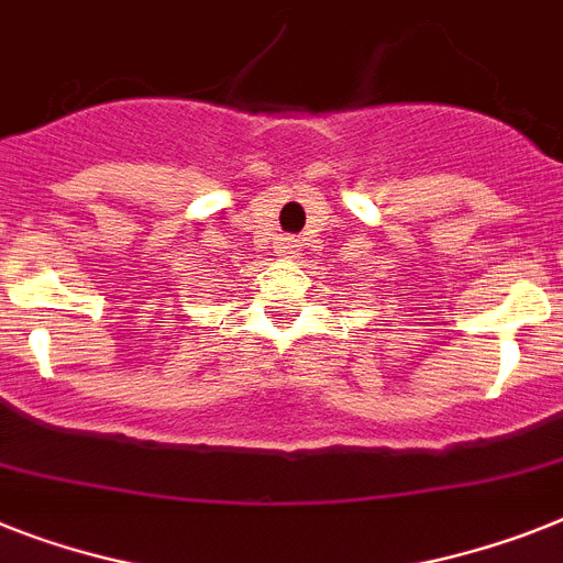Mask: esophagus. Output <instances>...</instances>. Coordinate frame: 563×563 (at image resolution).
<instances>
[{
	"instance_id": "obj_1",
	"label": "esophagus",
	"mask_w": 563,
	"mask_h": 563,
	"mask_svg": "<svg viewBox=\"0 0 563 563\" xmlns=\"http://www.w3.org/2000/svg\"><path fill=\"white\" fill-rule=\"evenodd\" d=\"M296 250H299V244H296L292 239H282V244H278V253L282 255H292Z\"/></svg>"
}]
</instances>
